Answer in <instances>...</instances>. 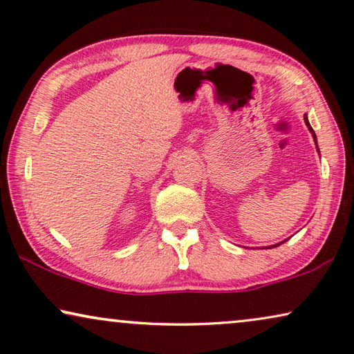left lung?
<instances>
[{
    "mask_svg": "<svg viewBox=\"0 0 354 354\" xmlns=\"http://www.w3.org/2000/svg\"><path fill=\"white\" fill-rule=\"evenodd\" d=\"M305 124H306V127H308V130H310V133L313 134V139H314V142H316V145H317V138H316V133H314V130H313L311 125H310V122H308L306 114H305ZM317 151H319V147H317ZM281 243H283V241H281ZM281 243H279V244H281ZM279 244H274V246H269V248H275V246H279Z\"/></svg>",
    "mask_w": 354,
    "mask_h": 354,
    "instance_id": "left-lung-1",
    "label": "left lung"
}]
</instances>
